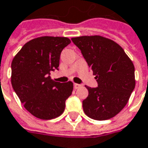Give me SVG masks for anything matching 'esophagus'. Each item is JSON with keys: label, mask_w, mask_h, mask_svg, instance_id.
<instances>
[{"label": "esophagus", "mask_w": 148, "mask_h": 148, "mask_svg": "<svg viewBox=\"0 0 148 148\" xmlns=\"http://www.w3.org/2000/svg\"><path fill=\"white\" fill-rule=\"evenodd\" d=\"M74 89H78L79 87H80V85H79V84H76V83H74Z\"/></svg>", "instance_id": "obj_1"}]
</instances>
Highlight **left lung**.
Here are the masks:
<instances>
[{"label": "left lung", "mask_w": 148, "mask_h": 148, "mask_svg": "<svg viewBox=\"0 0 148 148\" xmlns=\"http://www.w3.org/2000/svg\"><path fill=\"white\" fill-rule=\"evenodd\" d=\"M71 40L81 51L98 83L97 88L86 86L89 95L82 102L85 114L96 120L114 118L125 107L136 86L132 61L118 43L101 35Z\"/></svg>", "instance_id": "obj_1"}]
</instances>
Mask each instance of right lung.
Here are the masks:
<instances>
[{
    "mask_svg": "<svg viewBox=\"0 0 148 148\" xmlns=\"http://www.w3.org/2000/svg\"><path fill=\"white\" fill-rule=\"evenodd\" d=\"M67 37L41 36L28 41L12 62V86L25 109L40 119H52L64 112L73 82L59 83L50 74L58 69Z\"/></svg>",
    "mask_w": 148,
    "mask_h": 148,
    "instance_id": "right-lung-1",
    "label": "right lung"
}]
</instances>
